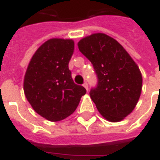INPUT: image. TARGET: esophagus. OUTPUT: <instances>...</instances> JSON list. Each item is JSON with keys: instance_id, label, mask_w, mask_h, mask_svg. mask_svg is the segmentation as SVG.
Segmentation results:
<instances>
[{"instance_id": "1", "label": "esophagus", "mask_w": 160, "mask_h": 160, "mask_svg": "<svg viewBox=\"0 0 160 160\" xmlns=\"http://www.w3.org/2000/svg\"><path fill=\"white\" fill-rule=\"evenodd\" d=\"M83 86L84 87V88H85V89L87 90V91H88V83H86V82H85V83H83Z\"/></svg>"}]
</instances>
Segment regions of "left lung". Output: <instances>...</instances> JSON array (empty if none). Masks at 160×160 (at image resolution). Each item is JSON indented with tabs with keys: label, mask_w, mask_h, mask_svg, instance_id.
Instances as JSON below:
<instances>
[{
	"label": "left lung",
	"mask_w": 160,
	"mask_h": 160,
	"mask_svg": "<svg viewBox=\"0 0 160 160\" xmlns=\"http://www.w3.org/2000/svg\"><path fill=\"white\" fill-rule=\"evenodd\" d=\"M77 45L98 77V86L90 92L97 109L108 121H122L132 113L141 96L142 77L139 67L125 48L106 34L85 36Z\"/></svg>",
	"instance_id": "left-lung-1"
}]
</instances>
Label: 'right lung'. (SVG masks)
<instances>
[{
	"label": "right lung",
	"instance_id": "1",
	"mask_svg": "<svg viewBox=\"0 0 160 160\" xmlns=\"http://www.w3.org/2000/svg\"><path fill=\"white\" fill-rule=\"evenodd\" d=\"M72 39L52 38L41 45L28 66L24 92L37 114L57 122L75 112L86 90L74 83L68 63L74 52Z\"/></svg>",
	"mask_w": 160,
	"mask_h": 160
}]
</instances>
